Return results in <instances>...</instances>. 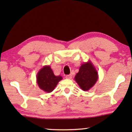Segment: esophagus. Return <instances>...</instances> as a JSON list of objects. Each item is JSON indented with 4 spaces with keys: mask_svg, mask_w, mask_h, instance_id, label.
<instances>
[{
    "mask_svg": "<svg viewBox=\"0 0 132 132\" xmlns=\"http://www.w3.org/2000/svg\"><path fill=\"white\" fill-rule=\"evenodd\" d=\"M71 77H72V76H71V75H69L66 76V79H71Z\"/></svg>",
    "mask_w": 132,
    "mask_h": 132,
    "instance_id": "obj_1",
    "label": "esophagus"
}]
</instances>
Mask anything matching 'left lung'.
<instances>
[{"mask_svg":"<svg viewBox=\"0 0 132 132\" xmlns=\"http://www.w3.org/2000/svg\"><path fill=\"white\" fill-rule=\"evenodd\" d=\"M98 79V72L91 61L82 63L75 80L81 90L87 91L93 87Z\"/></svg>","mask_w":132,"mask_h":132,"instance_id":"8db88e82","label":"left lung"}]
</instances>
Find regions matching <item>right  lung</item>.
<instances>
[{
  "label": "right lung",
  "instance_id": "add662e5",
  "mask_svg": "<svg viewBox=\"0 0 132 132\" xmlns=\"http://www.w3.org/2000/svg\"><path fill=\"white\" fill-rule=\"evenodd\" d=\"M62 80L61 76H55L50 66H44L37 75V82L39 87L45 92L51 93L58 82Z\"/></svg>",
  "mask_w": 132,
  "mask_h": 132
}]
</instances>
